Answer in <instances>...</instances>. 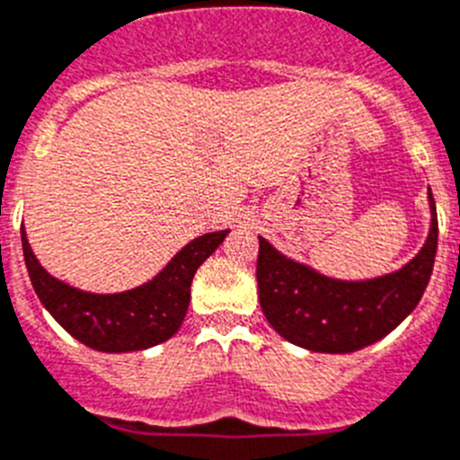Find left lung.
Here are the masks:
<instances>
[{
  "mask_svg": "<svg viewBox=\"0 0 460 460\" xmlns=\"http://www.w3.org/2000/svg\"><path fill=\"white\" fill-rule=\"evenodd\" d=\"M426 243L405 266L366 279H341L287 257L259 235V303L269 324L291 345L322 354H349L382 341L405 322L433 273L438 213L429 187Z\"/></svg>",
  "mask_w": 460,
  "mask_h": 460,
  "instance_id": "left-lung-1",
  "label": "left lung"
}]
</instances>
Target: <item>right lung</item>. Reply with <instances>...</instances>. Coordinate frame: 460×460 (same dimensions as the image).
<instances>
[{"instance_id":"obj_1","label":"right lung","mask_w":460,"mask_h":460,"mask_svg":"<svg viewBox=\"0 0 460 460\" xmlns=\"http://www.w3.org/2000/svg\"><path fill=\"white\" fill-rule=\"evenodd\" d=\"M226 235L229 229L199 235L173 254L153 279L134 289L94 294L48 273L31 252L25 226L20 229L27 273L39 301L75 341L109 354L147 349L178 333L190 307L194 273Z\"/></svg>"}]
</instances>
